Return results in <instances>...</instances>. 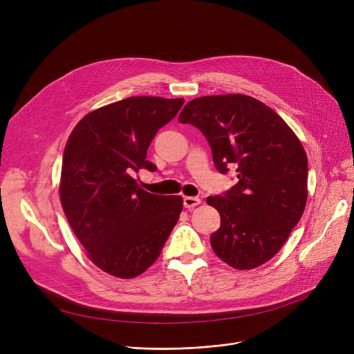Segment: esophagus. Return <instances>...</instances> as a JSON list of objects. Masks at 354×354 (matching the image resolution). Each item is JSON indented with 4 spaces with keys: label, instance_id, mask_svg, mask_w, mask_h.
<instances>
[{
    "label": "esophagus",
    "instance_id": "1",
    "mask_svg": "<svg viewBox=\"0 0 354 354\" xmlns=\"http://www.w3.org/2000/svg\"><path fill=\"white\" fill-rule=\"evenodd\" d=\"M200 198L198 197H193V196H185L183 197V206L187 209V210H193L196 206L200 205Z\"/></svg>",
    "mask_w": 354,
    "mask_h": 354
}]
</instances>
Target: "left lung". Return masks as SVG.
I'll return each mask as SVG.
<instances>
[{"mask_svg":"<svg viewBox=\"0 0 354 354\" xmlns=\"http://www.w3.org/2000/svg\"><path fill=\"white\" fill-rule=\"evenodd\" d=\"M179 122L205 134L221 174L238 172L230 190L206 200L221 217L210 236L216 255L238 270L266 263L306 209L308 160L298 137L273 109L241 93L196 97Z\"/></svg>","mask_w":354,"mask_h":354,"instance_id":"obj_1","label":"left lung"}]
</instances>
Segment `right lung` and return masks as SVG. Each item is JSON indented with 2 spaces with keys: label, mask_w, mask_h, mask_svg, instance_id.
I'll return each mask as SVG.
<instances>
[{
  "label": "right lung",
  "mask_w": 354,
  "mask_h": 354,
  "mask_svg": "<svg viewBox=\"0 0 354 354\" xmlns=\"http://www.w3.org/2000/svg\"><path fill=\"white\" fill-rule=\"evenodd\" d=\"M183 102V97H126L84 116L67 140L62 206L88 258L112 276L144 273L179 220L180 196L148 193L131 175L157 169L145 160L147 149Z\"/></svg>",
  "instance_id": "right-lung-1"
}]
</instances>
